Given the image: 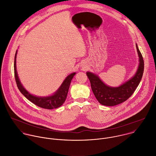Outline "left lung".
I'll use <instances>...</instances> for the list:
<instances>
[{
	"mask_svg": "<svg viewBox=\"0 0 156 156\" xmlns=\"http://www.w3.org/2000/svg\"><path fill=\"white\" fill-rule=\"evenodd\" d=\"M139 57V65L134 76L119 87H112L105 84L95 74L87 72L86 75L90 82L92 92L98 102L102 105L113 106L127 100L139 86L144 71L143 56L136 44Z\"/></svg>",
	"mask_w": 156,
	"mask_h": 156,
	"instance_id": "obj_1",
	"label": "left lung"
}]
</instances>
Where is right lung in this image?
Masks as SVG:
<instances>
[{"mask_svg": "<svg viewBox=\"0 0 156 156\" xmlns=\"http://www.w3.org/2000/svg\"><path fill=\"white\" fill-rule=\"evenodd\" d=\"M16 55L17 50L14 57V77L17 87L20 92L31 102H32L35 105L47 109H56L61 106L66 101L67 98V93L69 92V89L72 78L76 73H72L68 75L64 80L59 88L54 93L53 95L48 97H37L30 94L22 85L16 70Z\"/></svg>", "mask_w": 156, "mask_h": 156, "instance_id": "add662e5", "label": "right lung"}]
</instances>
